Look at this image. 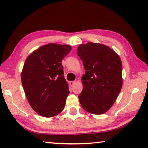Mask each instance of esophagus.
Here are the masks:
<instances>
[{"mask_svg":"<svg viewBox=\"0 0 148 148\" xmlns=\"http://www.w3.org/2000/svg\"><path fill=\"white\" fill-rule=\"evenodd\" d=\"M75 81H70V82H69V84H70L71 86H73L74 84H75Z\"/></svg>","mask_w":148,"mask_h":148,"instance_id":"esophagus-1","label":"esophagus"}]
</instances>
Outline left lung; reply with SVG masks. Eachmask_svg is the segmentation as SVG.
Returning a JSON list of instances; mask_svg holds the SVG:
<instances>
[{
  "instance_id": "8db88e82",
  "label": "left lung",
  "mask_w": 148,
  "mask_h": 148,
  "mask_svg": "<svg viewBox=\"0 0 148 148\" xmlns=\"http://www.w3.org/2000/svg\"><path fill=\"white\" fill-rule=\"evenodd\" d=\"M77 55L85 74L78 97L82 108L93 114H102L114 104L123 84L122 63L114 50L100 43L80 45Z\"/></svg>"
}]
</instances>
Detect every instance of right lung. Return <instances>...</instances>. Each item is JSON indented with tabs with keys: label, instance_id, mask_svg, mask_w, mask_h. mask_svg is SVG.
Segmentation results:
<instances>
[{
	"label": "right lung",
	"instance_id": "1",
	"mask_svg": "<svg viewBox=\"0 0 148 148\" xmlns=\"http://www.w3.org/2000/svg\"><path fill=\"white\" fill-rule=\"evenodd\" d=\"M69 45L49 43L27 58L21 79L30 106L39 115L50 118L64 109L69 94L62 60L70 52Z\"/></svg>",
	"mask_w": 148,
	"mask_h": 148
}]
</instances>
